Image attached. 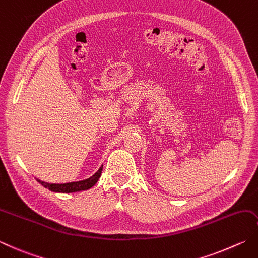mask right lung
<instances>
[{
	"instance_id": "add662e5",
	"label": "right lung",
	"mask_w": 258,
	"mask_h": 258,
	"mask_svg": "<svg viewBox=\"0 0 258 258\" xmlns=\"http://www.w3.org/2000/svg\"><path fill=\"white\" fill-rule=\"evenodd\" d=\"M103 171V165L100 166L99 170L96 172L94 175L90 176V178L82 180V181H77V182H69V183H47L44 181L38 180L39 183H41L44 188L49 189L50 191H53V192H60V194H70V192H78V191H84V190H88L92 188L93 185L97 183L98 179L100 178V174H102Z\"/></svg>"
}]
</instances>
